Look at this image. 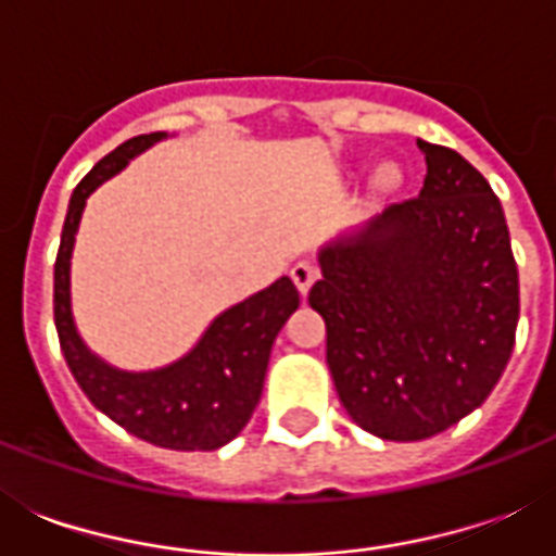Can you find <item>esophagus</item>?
I'll return each instance as SVG.
<instances>
[{
    "label": "esophagus",
    "instance_id": "1",
    "mask_svg": "<svg viewBox=\"0 0 556 556\" xmlns=\"http://www.w3.org/2000/svg\"><path fill=\"white\" fill-rule=\"evenodd\" d=\"M317 277H320V268L314 265V262L303 260V262H296L294 268H291V279H294V286L300 288V294H308V288L317 282Z\"/></svg>",
    "mask_w": 556,
    "mask_h": 556
}]
</instances>
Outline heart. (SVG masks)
I'll list each match as a JSON object with an SVG mask.
<instances>
[{
    "label": "heart",
    "mask_w": 556,
    "mask_h": 556,
    "mask_svg": "<svg viewBox=\"0 0 556 556\" xmlns=\"http://www.w3.org/2000/svg\"><path fill=\"white\" fill-rule=\"evenodd\" d=\"M397 181H401V173H397V167H383L378 173V185L383 187V190H392Z\"/></svg>",
    "instance_id": "heart-1"
}]
</instances>
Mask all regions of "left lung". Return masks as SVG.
Masks as SVG:
<instances>
[{
    "instance_id": "obj_1",
    "label": "left lung",
    "mask_w": 556,
    "mask_h": 556,
    "mask_svg": "<svg viewBox=\"0 0 556 556\" xmlns=\"http://www.w3.org/2000/svg\"><path fill=\"white\" fill-rule=\"evenodd\" d=\"M418 150L421 192L326 248L308 294L340 404L387 441L430 439L473 413L508 366L519 320L496 192L456 150Z\"/></svg>"
}]
</instances>
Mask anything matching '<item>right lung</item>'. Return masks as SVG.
<instances>
[{
    "mask_svg": "<svg viewBox=\"0 0 556 556\" xmlns=\"http://www.w3.org/2000/svg\"><path fill=\"white\" fill-rule=\"evenodd\" d=\"M164 138L138 135L121 143L74 187L54 262V323L74 380L91 404L115 424L155 447L216 450L236 439L260 404L270 346L296 312L300 294L288 277L227 308L178 364L155 371H121L94 357L80 340L68 300V262L74 233L91 190L126 167V161Z\"/></svg>",
    "mask_w": 556,
    "mask_h": 556,
    "instance_id": "right-lung-1",
    "label": "right lung"
}]
</instances>
